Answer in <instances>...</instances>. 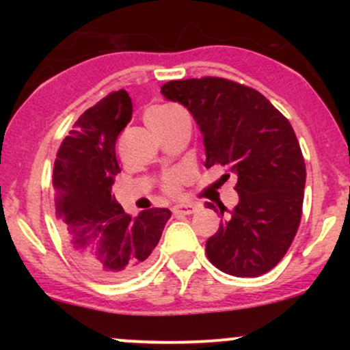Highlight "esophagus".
<instances>
[{
  "mask_svg": "<svg viewBox=\"0 0 350 350\" xmlns=\"http://www.w3.org/2000/svg\"><path fill=\"white\" fill-rule=\"evenodd\" d=\"M172 212H174V215H191L196 212V206H192V204H176L172 207Z\"/></svg>",
  "mask_w": 350,
  "mask_h": 350,
  "instance_id": "1",
  "label": "esophagus"
}]
</instances>
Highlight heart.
I'll return each instance as SVG.
<instances>
[{"label":"heart","mask_w":350,"mask_h":350,"mask_svg":"<svg viewBox=\"0 0 350 350\" xmlns=\"http://www.w3.org/2000/svg\"><path fill=\"white\" fill-rule=\"evenodd\" d=\"M170 110H172V108H170V107H158V108H152V110H150L148 111V115H146V118L148 116H151V115H158V113H166V111H170ZM179 183H180V178H179V174H167L166 178H164V183H163V187H164V191L166 192H176L179 189Z\"/></svg>","instance_id":"obj_1"}]
</instances>
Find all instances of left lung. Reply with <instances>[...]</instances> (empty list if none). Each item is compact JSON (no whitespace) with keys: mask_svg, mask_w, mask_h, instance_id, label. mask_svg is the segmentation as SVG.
Masks as SVG:
<instances>
[{"mask_svg":"<svg viewBox=\"0 0 350 350\" xmlns=\"http://www.w3.org/2000/svg\"><path fill=\"white\" fill-rule=\"evenodd\" d=\"M161 94L196 120L206 167L222 164L237 174L239 204L217 211L224 220L206 242L208 262L234 276L270 271L290 248L303 211L306 166L290 122L260 92L227 79L172 80Z\"/></svg>","mask_w":350,"mask_h":350,"instance_id":"8db88e82","label":"left lung"}]
</instances>
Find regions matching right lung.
<instances>
[{
  "instance_id": "add662e5",
  "label": "right lung",
  "mask_w": 350,
  "mask_h": 350,
  "mask_svg": "<svg viewBox=\"0 0 350 350\" xmlns=\"http://www.w3.org/2000/svg\"><path fill=\"white\" fill-rule=\"evenodd\" d=\"M126 90L107 95L80 115L54 163L55 212L83 270L102 281L133 275L148 263L171 217L152 207L130 217L111 196L120 166L115 144L131 120Z\"/></svg>"
}]
</instances>
